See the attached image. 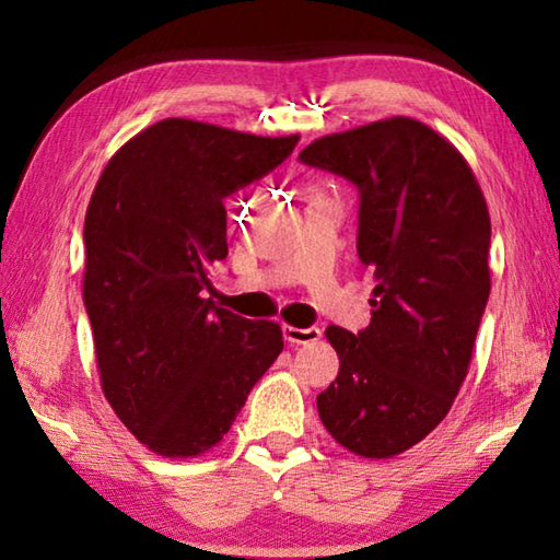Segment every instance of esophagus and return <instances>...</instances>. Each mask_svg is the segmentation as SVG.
I'll return each mask as SVG.
<instances>
[{
    "mask_svg": "<svg viewBox=\"0 0 560 560\" xmlns=\"http://www.w3.org/2000/svg\"><path fill=\"white\" fill-rule=\"evenodd\" d=\"M283 338L289 340L291 346H308L320 340V328H296V326H283Z\"/></svg>",
    "mask_w": 560,
    "mask_h": 560,
    "instance_id": "esophagus-1",
    "label": "esophagus"
}]
</instances>
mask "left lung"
Segmentation results:
<instances>
[{
  "instance_id": "obj_1",
  "label": "left lung",
  "mask_w": 560,
  "mask_h": 560,
  "mask_svg": "<svg viewBox=\"0 0 560 560\" xmlns=\"http://www.w3.org/2000/svg\"><path fill=\"white\" fill-rule=\"evenodd\" d=\"M299 160L358 187V257L375 277L371 326L326 328L340 368L320 422L360 457H395L467 377L491 289L487 200L459 150L405 116L318 138Z\"/></svg>"
}]
</instances>
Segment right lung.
<instances>
[{"mask_svg":"<svg viewBox=\"0 0 560 560\" xmlns=\"http://www.w3.org/2000/svg\"><path fill=\"white\" fill-rule=\"evenodd\" d=\"M299 136L165 118L130 138L93 189L83 303L101 387L160 457L212 450L283 350L279 324L202 299L226 257L224 197L271 173Z\"/></svg>","mask_w":560,"mask_h":560,"instance_id":"obj_1","label":"right lung"}]
</instances>
